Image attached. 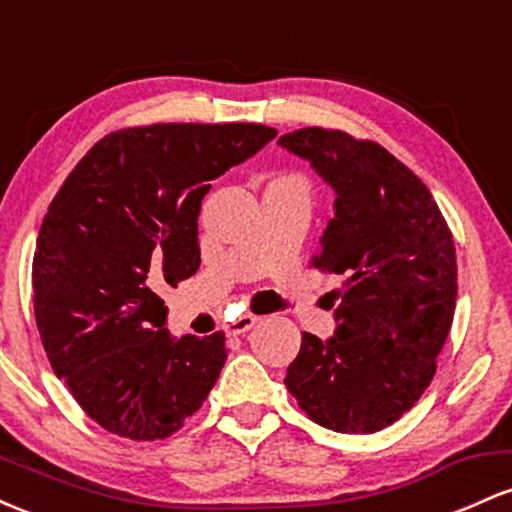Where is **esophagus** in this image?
<instances>
[{
	"label": "esophagus",
	"instance_id": "obj_1",
	"mask_svg": "<svg viewBox=\"0 0 512 512\" xmlns=\"http://www.w3.org/2000/svg\"><path fill=\"white\" fill-rule=\"evenodd\" d=\"M260 320V317L257 315H250V313H245V315H238L236 320H231L226 325V334H233V337H236V334H243V332H248L250 327H255V322Z\"/></svg>",
	"mask_w": 512,
	"mask_h": 512
}]
</instances>
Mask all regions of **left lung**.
<instances>
[{"mask_svg": "<svg viewBox=\"0 0 512 512\" xmlns=\"http://www.w3.org/2000/svg\"><path fill=\"white\" fill-rule=\"evenodd\" d=\"M279 146L334 190L313 267L344 276L337 330L325 342L303 332L284 383L315 424L383 431L436 373L455 313V240L428 187L380 144L305 127Z\"/></svg>", "mask_w": 512, "mask_h": 512, "instance_id": "left-lung-1", "label": "left lung"}]
</instances>
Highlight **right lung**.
I'll return each mask as SVG.
<instances>
[{
    "label": "right lung",
    "instance_id": "add662e5",
    "mask_svg": "<svg viewBox=\"0 0 512 512\" xmlns=\"http://www.w3.org/2000/svg\"><path fill=\"white\" fill-rule=\"evenodd\" d=\"M274 137L252 122L120 129L52 199L33 257L35 322L57 378L105 431L168 438L214 387L226 337H170L158 291L199 269L211 180Z\"/></svg>",
    "mask_w": 512,
    "mask_h": 512
}]
</instances>
